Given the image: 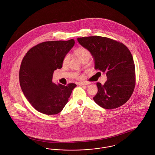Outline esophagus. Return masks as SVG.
Instances as JSON below:
<instances>
[{"instance_id": "34e87169", "label": "esophagus", "mask_w": 155, "mask_h": 155, "mask_svg": "<svg viewBox=\"0 0 155 155\" xmlns=\"http://www.w3.org/2000/svg\"><path fill=\"white\" fill-rule=\"evenodd\" d=\"M90 83H86V82H80L78 84L80 85H88V84H89Z\"/></svg>"}]
</instances>
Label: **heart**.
I'll return each mask as SVG.
<instances>
[{"label":"heart","mask_w":155,"mask_h":155,"mask_svg":"<svg viewBox=\"0 0 155 155\" xmlns=\"http://www.w3.org/2000/svg\"><path fill=\"white\" fill-rule=\"evenodd\" d=\"M74 53L75 55L81 62L84 60H89L91 57V54L90 51L87 48H85L84 47H79L76 48L74 50ZM70 56L69 54L65 55V56L64 57L62 60V64L64 65H67L70 61ZM75 77L77 78H81V76L77 74L75 75Z\"/></svg>","instance_id":"b5f03b06"}]
</instances>
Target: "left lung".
Returning <instances> with one entry per match:
<instances>
[{
	"label": "left lung",
	"mask_w": 155,
	"mask_h": 155,
	"mask_svg": "<svg viewBox=\"0 0 155 155\" xmlns=\"http://www.w3.org/2000/svg\"><path fill=\"white\" fill-rule=\"evenodd\" d=\"M77 40L93 56L95 70L107 75L104 85L97 83L98 91L94 101L106 109L116 108L126 103L136 84L134 63L129 49L123 43L107 37L87 36Z\"/></svg>",
	"instance_id": "8db88e82"
}]
</instances>
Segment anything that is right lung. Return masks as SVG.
Here are the masks:
<instances>
[{"instance_id":"obj_1","label":"right lung","mask_w":155,"mask_h":155,"mask_svg":"<svg viewBox=\"0 0 155 155\" xmlns=\"http://www.w3.org/2000/svg\"><path fill=\"white\" fill-rule=\"evenodd\" d=\"M74 44L73 39L46 41L31 48L24 56L19 70L21 89L30 104L41 113H59L77 86L56 85L52 81L54 71L62 68L64 57Z\"/></svg>"}]
</instances>
